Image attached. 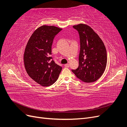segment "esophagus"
<instances>
[{
    "mask_svg": "<svg viewBox=\"0 0 127 127\" xmlns=\"http://www.w3.org/2000/svg\"><path fill=\"white\" fill-rule=\"evenodd\" d=\"M64 66L66 67H69V64H64Z\"/></svg>",
    "mask_w": 127,
    "mask_h": 127,
    "instance_id": "1",
    "label": "esophagus"
}]
</instances>
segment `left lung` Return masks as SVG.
I'll list each match as a JSON object with an SVG mask.
<instances>
[{
    "label": "left lung",
    "mask_w": 127,
    "mask_h": 127,
    "mask_svg": "<svg viewBox=\"0 0 127 127\" xmlns=\"http://www.w3.org/2000/svg\"><path fill=\"white\" fill-rule=\"evenodd\" d=\"M80 38L79 66L71 71L85 83L96 81L104 72L107 53L103 42L90 26L84 24L73 26Z\"/></svg>",
    "instance_id": "8db88e82"
}]
</instances>
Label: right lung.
Returning <instances> with one entry per match:
<instances>
[{
  "instance_id": "obj_1",
  "label": "right lung",
  "mask_w": 127,
  "mask_h": 127,
  "mask_svg": "<svg viewBox=\"0 0 127 127\" xmlns=\"http://www.w3.org/2000/svg\"><path fill=\"white\" fill-rule=\"evenodd\" d=\"M61 30L55 26L42 25L33 32L26 44L24 54L26 71L41 86L52 85L62 70L51 57L53 39Z\"/></svg>"
}]
</instances>
